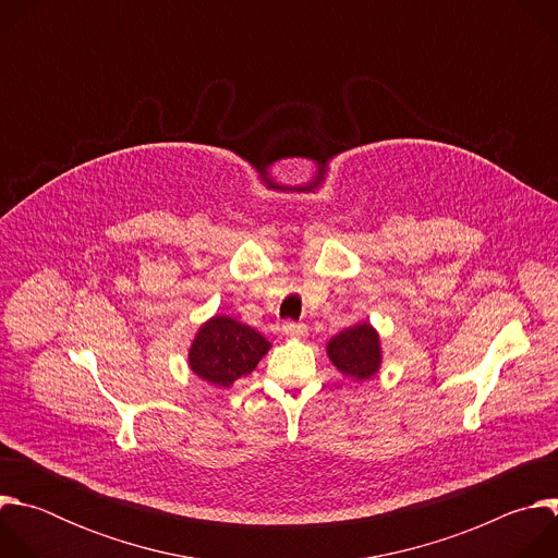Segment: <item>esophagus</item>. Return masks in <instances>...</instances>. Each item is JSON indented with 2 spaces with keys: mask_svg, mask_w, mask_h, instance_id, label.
Masks as SVG:
<instances>
[{
  "mask_svg": "<svg viewBox=\"0 0 558 558\" xmlns=\"http://www.w3.org/2000/svg\"><path fill=\"white\" fill-rule=\"evenodd\" d=\"M282 331H284V336H291V338H304L306 336V325H302V323H287L284 327H282Z\"/></svg>",
  "mask_w": 558,
  "mask_h": 558,
  "instance_id": "obj_1",
  "label": "esophagus"
}]
</instances>
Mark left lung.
Here are the masks:
<instances>
[{
	"label": "left lung",
	"mask_w": 558,
	"mask_h": 558,
	"mask_svg": "<svg viewBox=\"0 0 558 558\" xmlns=\"http://www.w3.org/2000/svg\"><path fill=\"white\" fill-rule=\"evenodd\" d=\"M327 355L333 366L353 381L371 379L384 362L381 340L371 323L353 325L327 342Z\"/></svg>",
	"instance_id": "1"
}]
</instances>
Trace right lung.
Listing matches in <instances>:
<instances>
[{
  "mask_svg": "<svg viewBox=\"0 0 558 558\" xmlns=\"http://www.w3.org/2000/svg\"><path fill=\"white\" fill-rule=\"evenodd\" d=\"M269 349V340L250 325L233 320L231 315H211L190 344L187 364L203 381L229 388L235 379L247 377Z\"/></svg>",
  "mask_w": 558,
  "mask_h": 558,
  "instance_id": "add662e5",
  "label": "right lung"
}]
</instances>
